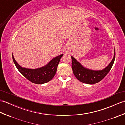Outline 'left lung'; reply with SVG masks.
<instances>
[{"instance_id":"8db88e82","label":"left lung","mask_w":125,"mask_h":125,"mask_svg":"<svg viewBox=\"0 0 125 125\" xmlns=\"http://www.w3.org/2000/svg\"><path fill=\"white\" fill-rule=\"evenodd\" d=\"M115 50L112 60L107 67L100 70H93L85 68L82 66L75 58L71 56L72 63V68L73 73L76 78L81 82L88 84H94L97 83L105 77L112 68L113 63L115 62Z\"/></svg>"}]
</instances>
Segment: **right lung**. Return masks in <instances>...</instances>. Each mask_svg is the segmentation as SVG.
<instances>
[{"label": "right lung", "mask_w": 125, "mask_h": 125, "mask_svg": "<svg viewBox=\"0 0 125 125\" xmlns=\"http://www.w3.org/2000/svg\"><path fill=\"white\" fill-rule=\"evenodd\" d=\"M63 54L57 56L43 67L31 69L22 68L18 64L12 55L13 62L19 71L28 80L36 84H42L50 81L54 78L57 71L58 63Z\"/></svg>", "instance_id": "add662e5"}]
</instances>
